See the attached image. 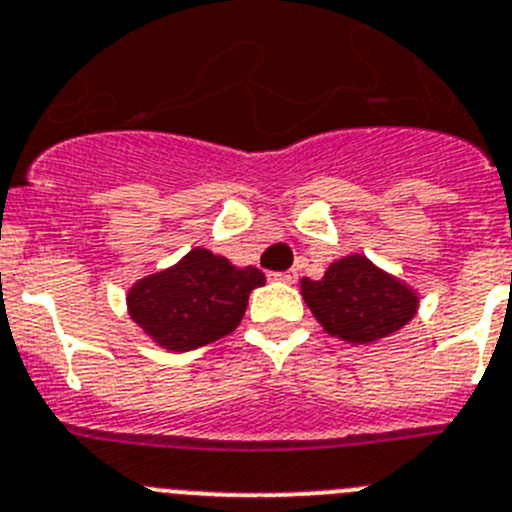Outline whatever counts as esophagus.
Segmentation results:
<instances>
[{"label": "esophagus", "instance_id": "1", "mask_svg": "<svg viewBox=\"0 0 512 512\" xmlns=\"http://www.w3.org/2000/svg\"><path fill=\"white\" fill-rule=\"evenodd\" d=\"M267 278L278 280V283H296L298 273H296V270H285V273H270Z\"/></svg>", "mask_w": 512, "mask_h": 512}]
</instances>
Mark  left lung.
Here are the masks:
<instances>
[{
	"label": "left lung",
	"instance_id": "left-lung-1",
	"mask_svg": "<svg viewBox=\"0 0 512 512\" xmlns=\"http://www.w3.org/2000/svg\"><path fill=\"white\" fill-rule=\"evenodd\" d=\"M301 296L326 334L372 344L403 329L418 311L416 290L365 255L331 262L321 280H301Z\"/></svg>",
	"mask_w": 512,
	"mask_h": 512
}]
</instances>
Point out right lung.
I'll list each match as a JSON object with an SVG mask.
<instances>
[{"instance_id": "1", "label": "right lung", "mask_w": 512, "mask_h": 512, "mask_svg": "<svg viewBox=\"0 0 512 512\" xmlns=\"http://www.w3.org/2000/svg\"><path fill=\"white\" fill-rule=\"evenodd\" d=\"M260 285L265 275L257 267H234L227 257L196 247L173 267L137 280L127 308L158 347L191 352L232 334Z\"/></svg>"}]
</instances>
